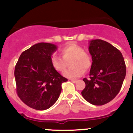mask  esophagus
I'll return each mask as SVG.
<instances>
[{
    "label": "esophagus",
    "instance_id": "obj_1",
    "mask_svg": "<svg viewBox=\"0 0 133 133\" xmlns=\"http://www.w3.org/2000/svg\"><path fill=\"white\" fill-rule=\"evenodd\" d=\"M71 81L73 83H75H75H76V82H77V80H71Z\"/></svg>",
    "mask_w": 133,
    "mask_h": 133
}]
</instances>
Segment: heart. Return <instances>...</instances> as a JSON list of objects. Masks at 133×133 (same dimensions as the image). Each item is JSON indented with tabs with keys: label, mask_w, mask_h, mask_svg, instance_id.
I'll use <instances>...</instances> for the list:
<instances>
[{
	"label": "heart",
	"mask_w": 133,
	"mask_h": 133,
	"mask_svg": "<svg viewBox=\"0 0 133 133\" xmlns=\"http://www.w3.org/2000/svg\"><path fill=\"white\" fill-rule=\"evenodd\" d=\"M62 58L57 55H53L51 58V64L55 70L63 72L66 68L68 63L71 62L72 69L66 71L64 73L65 77L69 79L78 78L88 70L92 65L91 55L84 51L82 47L75 43H70L65 45L60 50Z\"/></svg>",
	"instance_id": "heart-1"
}]
</instances>
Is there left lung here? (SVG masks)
Instances as JSON below:
<instances>
[{
	"mask_svg": "<svg viewBox=\"0 0 133 133\" xmlns=\"http://www.w3.org/2000/svg\"><path fill=\"white\" fill-rule=\"evenodd\" d=\"M92 57L90 79L84 78L85 88L82 95L92 105H102L115 98L122 85L126 67L121 52L108 42L100 39L89 42Z\"/></svg>",
	"mask_w": 133,
	"mask_h": 133,
	"instance_id": "8db88e82",
	"label": "left lung"
}]
</instances>
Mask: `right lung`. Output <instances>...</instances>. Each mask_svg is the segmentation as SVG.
<instances>
[{"label":"right lung","mask_w":133,"mask_h":133,"mask_svg":"<svg viewBox=\"0 0 133 133\" xmlns=\"http://www.w3.org/2000/svg\"><path fill=\"white\" fill-rule=\"evenodd\" d=\"M57 46L41 42L22 52L15 68L17 92L28 106L45 110L58 100L68 79L53 69L51 58Z\"/></svg>","instance_id":"right-lung-1"}]
</instances>
